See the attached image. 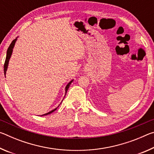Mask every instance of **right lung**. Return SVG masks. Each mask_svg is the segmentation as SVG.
Returning a JSON list of instances; mask_svg holds the SVG:
<instances>
[{
  "mask_svg": "<svg viewBox=\"0 0 154 154\" xmlns=\"http://www.w3.org/2000/svg\"><path fill=\"white\" fill-rule=\"evenodd\" d=\"M16 40H17V38L12 41L11 43L10 44V45H9V47L8 48V49H7L6 59H5V64H4V74H5V75H6V71H7V67H8V64H9V59H10V58H11V56L12 51H13V49H14V45H15V42H16ZM72 82V80L71 81V82H70L69 83H68L67 85L66 86V88H65V89H66V90H66V92H67L68 89H69V88L70 85L71 84ZM56 109H57V108H56L55 109H54V110H52V111H51L48 112V113H47L44 114V115H42V116H46V115H48V114H50V113H52V112L55 111L56 110Z\"/></svg>",
  "mask_w": 154,
  "mask_h": 154,
  "instance_id": "obj_1",
  "label": "right lung"
}]
</instances>
